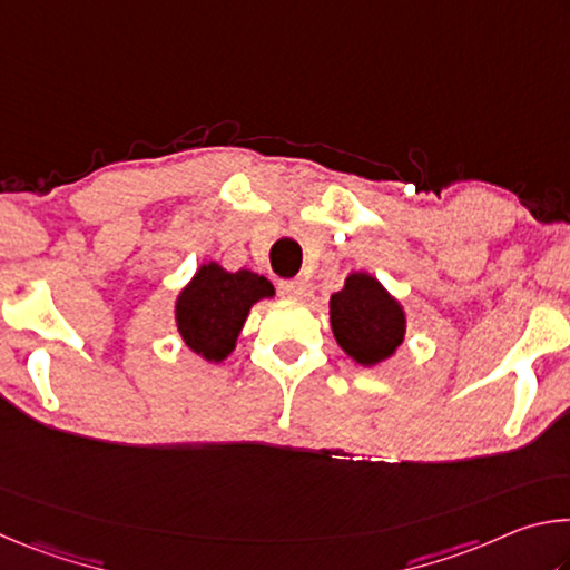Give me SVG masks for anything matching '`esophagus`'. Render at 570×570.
<instances>
[{"mask_svg": "<svg viewBox=\"0 0 570 570\" xmlns=\"http://www.w3.org/2000/svg\"><path fill=\"white\" fill-rule=\"evenodd\" d=\"M278 288H282L286 298H294V302H304V298L312 296V284L306 278H288V282L278 284Z\"/></svg>", "mask_w": 570, "mask_h": 570, "instance_id": "1", "label": "esophagus"}]
</instances>
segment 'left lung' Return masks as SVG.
Here are the masks:
<instances>
[{
	"mask_svg": "<svg viewBox=\"0 0 570 570\" xmlns=\"http://www.w3.org/2000/svg\"><path fill=\"white\" fill-rule=\"evenodd\" d=\"M330 322L336 344L360 366L392 360L407 334V314L377 276L352 272L330 298Z\"/></svg>",
	"mask_w": 570,
	"mask_h": 570,
	"instance_id": "1",
	"label": "left lung"
}]
</instances>
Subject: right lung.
<instances>
[{
  "label": "right lung",
  "mask_w": 570,
  "mask_h": 570,
  "mask_svg": "<svg viewBox=\"0 0 570 570\" xmlns=\"http://www.w3.org/2000/svg\"><path fill=\"white\" fill-rule=\"evenodd\" d=\"M274 294V284L250 268L228 272L218 262H206L176 296V330L183 344L204 362H226L236 350L250 308Z\"/></svg>",
  "instance_id": "1"
}]
</instances>
